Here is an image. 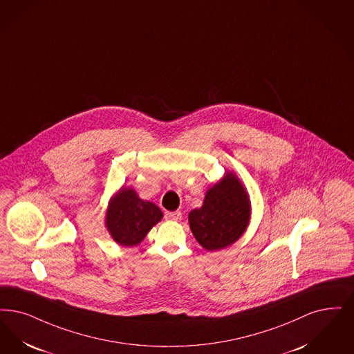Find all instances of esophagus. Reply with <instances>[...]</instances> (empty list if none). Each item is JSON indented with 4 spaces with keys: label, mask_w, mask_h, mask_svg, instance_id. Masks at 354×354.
<instances>
[{
    "label": "esophagus",
    "mask_w": 354,
    "mask_h": 354,
    "mask_svg": "<svg viewBox=\"0 0 354 354\" xmlns=\"http://www.w3.org/2000/svg\"><path fill=\"white\" fill-rule=\"evenodd\" d=\"M166 218L171 221H179L182 218V212L180 211H175V212H166Z\"/></svg>",
    "instance_id": "1"
}]
</instances>
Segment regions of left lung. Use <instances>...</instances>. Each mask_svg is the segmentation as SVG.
<instances>
[{"label":"left lung","mask_w":354,"mask_h":354,"mask_svg":"<svg viewBox=\"0 0 354 354\" xmlns=\"http://www.w3.org/2000/svg\"><path fill=\"white\" fill-rule=\"evenodd\" d=\"M249 220L250 198L233 172H227L211 187L203 205L188 214L192 234L209 252L234 243L246 230Z\"/></svg>","instance_id":"left-lung-1"}]
</instances>
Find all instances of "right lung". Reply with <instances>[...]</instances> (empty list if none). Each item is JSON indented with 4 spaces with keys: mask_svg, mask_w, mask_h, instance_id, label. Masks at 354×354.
<instances>
[{
    "mask_svg": "<svg viewBox=\"0 0 354 354\" xmlns=\"http://www.w3.org/2000/svg\"><path fill=\"white\" fill-rule=\"evenodd\" d=\"M162 217L154 203L142 200L133 188L122 187L109 201L105 225L117 243L136 246Z\"/></svg>",
    "mask_w": 354,
    "mask_h": 354,
    "instance_id": "right-lung-1",
    "label": "right lung"
}]
</instances>
